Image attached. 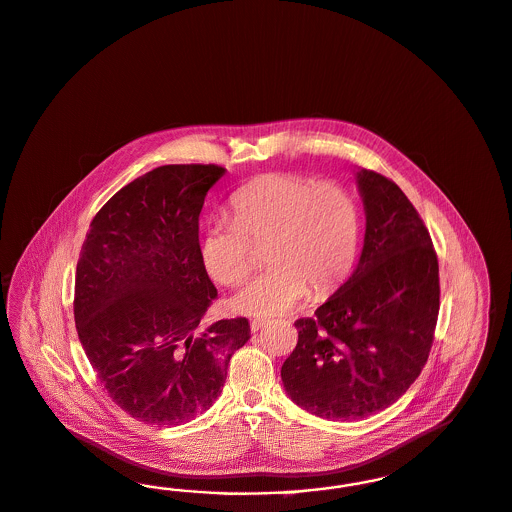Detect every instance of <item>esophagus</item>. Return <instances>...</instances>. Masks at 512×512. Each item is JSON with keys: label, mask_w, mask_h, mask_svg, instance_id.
Segmentation results:
<instances>
[{"label": "esophagus", "mask_w": 512, "mask_h": 512, "mask_svg": "<svg viewBox=\"0 0 512 512\" xmlns=\"http://www.w3.org/2000/svg\"><path fill=\"white\" fill-rule=\"evenodd\" d=\"M265 324H268V320H266V318H255V320H251V324H249V326H251V331L255 333V331H259V329L263 328Z\"/></svg>", "instance_id": "esophagus-1"}]
</instances>
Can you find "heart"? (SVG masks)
Wrapping results in <instances>:
<instances>
[{
	"mask_svg": "<svg viewBox=\"0 0 512 512\" xmlns=\"http://www.w3.org/2000/svg\"><path fill=\"white\" fill-rule=\"evenodd\" d=\"M230 221L205 226L200 259L225 286L246 280L253 244L268 242L270 266L230 301L247 316H276L305 301L310 287L326 293L347 278L360 244V209L352 192L333 181L272 173L232 196Z\"/></svg>",
	"mask_w": 512,
	"mask_h": 512,
	"instance_id": "b5f03b06",
	"label": "heart"
}]
</instances>
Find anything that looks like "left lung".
I'll return each mask as SVG.
<instances>
[{
	"instance_id": "left-lung-1",
	"label": "left lung",
	"mask_w": 512,
	"mask_h": 512,
	"mask_svg": "<svg viewBox=\"0 0 512 512\" xmlns=\"http://www.w3.org/2000/svg\"><path fill=\"white\" fill-rule=\"evenodd\" d=\"M366 236L356 270L314 318L295 322L282 366L289 398L310 413L350 421L392 406L427 364L440 310L429 230L400 186L360 169Z\"/></svg>"
}]
</instances>
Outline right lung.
<instances>
[{"label":"right lung","instance_id":"1","mask_svg":"<svg viewBox=\"0 0 512 512\" xmlns=\"http://www.w3.org/2000/svg\"><path fill=\"white\" fill-rule=\"evenodd\" d=\"M221 165H162L118 190L89 225L74 318L112 402L146 425H183L213 406L246 318L198 333L217 297L200 259L198 219Z\"/></svg>","mask_w":512,"mask_h":512}]
</instances>
